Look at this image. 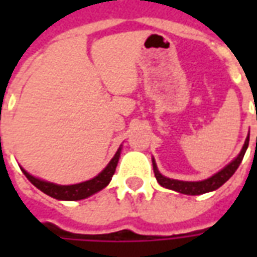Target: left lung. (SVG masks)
Returning <instances> with one entry per match:
<instances>
[{"instance_id": "1", "label": "left lung", "mask_w": 257, "mask_h": 257, "mask_svg": "<svg viewBox=\"0 0 257 257\" xmlns=\"http://www.w3.org/2000/svg\"><path fill=\"white\" fill-rule=\"evenodd\" d=\"M248 145L249 135L246 140H245L242 150L238 154L235 160H232L227 167H224L221 171L215 173L213 176H210L209 179H205V180H201V182H183V180H175V179L165 178V176H162L161 173L158 172L156 161L153 160V169H154L157 182L161 184L162 187H165V189L173 190V191H178V193L182 194H187V195H199V194H205L209 193V191H213V190H217L220 186L226 183L227 180L234 175V172L237 171L239 164L242 161L243 156H245V151L248 149Z\"/></svg>"}]
</instances>
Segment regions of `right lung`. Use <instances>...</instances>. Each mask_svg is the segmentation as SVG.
I'll list each match as a JSON object with an SVG mask.
<instances>
[{
	"label": "right lung",
	"mask_w": 257,
	"mask_h": 257,
	"mask_svg": "<svg viewBox=\"0 0 257 257\" xmlns=\"http://www.w3.org/2000/svg\"><path fill=\"white\" fill-rule=\"evenodd\" d=\"M119 154H121V147L118 149L115 156L112 157L111 161L108 162V165L97 176L90 179V180H86V182H82V183L70 184V186H60V184L45 182V180L31 176L30 173L26 172L25 169H22V171L26 175V178L29 179L37 189H40L42 193H45L49 197L56 199H63V201H78V199L88 198L92 194L100 191L110 183L112 175L115 172V168H117Z\"/></svg>",
	"instance_id": "right-lung-1"
}]
</instances>
